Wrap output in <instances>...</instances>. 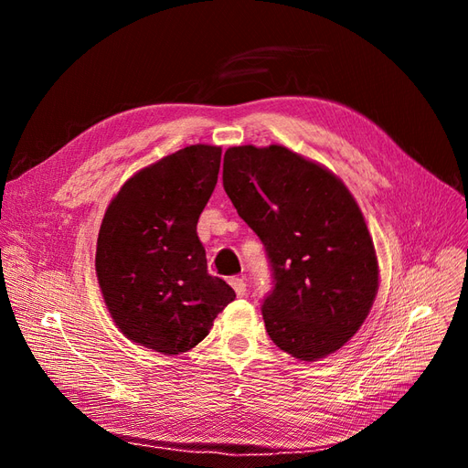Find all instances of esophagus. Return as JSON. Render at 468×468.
<instances>
[{"label": "esophagus", "instance_id": "34e87169", "mask_svg": "<svg viewBox=\"0 0 468 468\" xmlns=\"http://www.w3.org/2000/svg\"><path fill=\"white\" fill-rule=\"evenodd\" d=\"M229 283H231V288L235 290L237 297H245L247 295V282L243 278H231Z\"/></svg>", "mask_w": 468, "mask_h": 468}]
</instances>
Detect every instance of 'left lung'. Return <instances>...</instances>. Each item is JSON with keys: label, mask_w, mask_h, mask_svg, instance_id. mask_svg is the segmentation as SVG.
<instances>
[{"label": "left lung", "mask_w": 468, "mask_h": 468, "mask_svg": "<svg viewBox=\"0 0 468 468\" xmlns=\"http://www.w3.org/2000/svg\"><path fill=\"white\" fill-rule=\"evenodd\" d=\"M223 188L272 266L274 290L262 301L268 336L301 361L340 350L379 288L373 239L350 190L283 145L229 147Z\"/></svg>", "instance_id": "obj_1"}]
</instances>
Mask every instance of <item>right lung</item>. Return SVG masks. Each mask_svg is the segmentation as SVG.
<instances>
[{
  "label": "right lung",
  "mask_w": 468,
  "mask_h": 468,
  "mask_svg": "<svg viewBox=\"0 0 468 468\" xmlns=\"http://www.w3.org/2000/svg\"><path fill=\"white\" fill-rule=\"evenodd\" d=\"M221 147L196 144L130 176L104 212L97 280L126 338L165 356L192 350L235 299L207 274L196 225L212 196Z\"/></svg>",
  "instance_id": "1"
}]
</instances>
